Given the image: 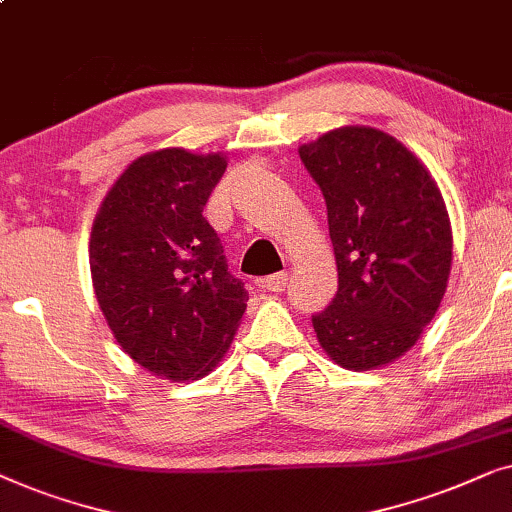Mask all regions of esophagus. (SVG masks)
Segmentation results:
<instances>
[{"instance_id":"esophagus-1","label":"esophagus","mask_w":512,"mask_h":512,"mask_svg":"<svg viewBox=\"0 0 512 512\" xmlns=\"http://www.w3.org/2000/svg\"><path fill=\"white\" fill-rule=\"evenodd\" d=\"M287 271H278V273H273V276H269V278H264L262 280V287L264 290H269V292H283L285 287H287Z\"/></svg>"}]
</instances>
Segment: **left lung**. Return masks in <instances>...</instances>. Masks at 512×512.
<instances>
[{
	"label": "left lung",
	"instance_id": "left-lung-1",
	"mask_svg": "<svg viewBox=\"0 0 512 512\" xmlns=\"http://www.w3.org/2000/svg\"><path fill=\"white\" fill-rule=\"evenodd\" d=\"M327 204L338 290L313 329L338 366L369 371L415 345L448 287L452 229L441 190L394 136L334 129L299 148Z\"/></svg>",
	"mask_w": 512,
	"mask_h": 512
}]
</instances>
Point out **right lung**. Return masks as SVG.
Returning a JSON list of instances; mask_svg holds the SVG:
<instances>
[{"label": "right lung", "mask_w": 512, "mask_h": 512, "mask_svg": "<svg viewBox=\"0 0 512 512\" xmlns=\"http://www.w3.org/2000/svg\"><path fill=\"white\" fill-rule=\"evenodd\" d=\"M225 169L222 155H143L122 171L92 225L99 308L120 348L155 376H206L246 311L243 280L227 271L220 236L204 218Z\"/></svg>", "instance_id": "1"}]
</instances>
